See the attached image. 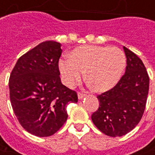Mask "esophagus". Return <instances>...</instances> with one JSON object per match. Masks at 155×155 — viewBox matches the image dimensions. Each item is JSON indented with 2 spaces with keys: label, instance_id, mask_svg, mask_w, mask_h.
<instances>
[{
  "label": "esophagus",
  "instance_id": "34e87169",
  "mask_svg": "<svg viewBox=\"0 0 155 155\" xmlns=\"http://www.w3.org/2000/svg\"><path fill=\"white\" fill-rule=\"evenodd\" d=\"M85 97H86V94H82V93H78V99H82Z\"/></svg>",
  "mask_w": 155,
  "mask_h": 155
}]
</instances>
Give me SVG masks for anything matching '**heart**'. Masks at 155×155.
<instances>
[{
	"instance_id": "b5f03b06",
	"label": "heart",
	"mask_w": 155,
	"mask_h": 155,
	"mask_svg": "<svg viewBox=\"0 0 155 155\" xmlns=\"http://www.w3.org/2000/svg\"><path fill=\"white\" fill-rule=\"evenodd\" d=\"M125 68V56L116 47L86 45L74 49L68 60L59 62V69L68 86L72 87L81 80L86 73V81L92 89L104 93L113 88L119 81Z\"/></svg>"
}]
</instances>
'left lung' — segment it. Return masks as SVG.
I'll return each mask as SVG.
<instances>
[{
	"instance_id": "left-lung-1",
	"label": "left lung",
	"mask_w": 155,
	"mask_h": 155,
	"mask_svg": "<svg viewBox=\"0 0 155 155\" xmlns=\"http://www.w3.org/2000/svg\"><path fill=\"white\" fill-rule=\"evenodd\" d=\"M125 74L110 90L98 95L99 109L92 120L102 133L111 137L130 132L141 119L147 103L149 77L141 59L124 47Z\"/></svg>"
}]
</instances>
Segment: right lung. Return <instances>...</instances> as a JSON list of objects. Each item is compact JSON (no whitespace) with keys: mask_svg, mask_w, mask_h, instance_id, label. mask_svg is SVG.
<instances>
[{"mask_svg":"<svg viewBox=\"0 0 155 155\" xmlns=\"http://www.w3.org/2000/svg\"><path fill=\"white\" fill-rule=\"evenodd\" d=\"M61 44L45 41L20 56L9 78L10 101L20 125L31 135H54L67 121L66 106L75 91L62 85L58 61Z\"/></svg>","mask_w":155,"mask_h":155,"instance_id":"1","label":"right lung"}]
</instances>
